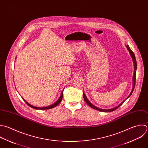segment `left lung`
<instances>
[{"mask_svg": "<svg viewBox=\"0 0 148 148\" xmlns=\"http://www.w3.org/2000/svg\"><path fill=\"white\" fill-rule=\"evenodd\" d=\"M126 48H127L132 58V59H133V63H134V75H133V89H132V90L130 93V94L129 95V96L123 101H122L120 104H119L118 106L115 107V108H111V109H108V110H105V109H101V108H98L97 107H96L95 106H94L93 104H92L88 99V98L86 97L85 94L84 93H83V96H84V99L85 100V101L86 102V103L91 108L95 109V110H96L97 111H101V112H112L114 111H115V110H116L117 108H118L121 105H122L123 104V103L126 100H127L129 97H130V96L132 95V94L133 93V90L134 89V87H135V85H136V70H137V62H136V57H135V55L134 53H133V52L131 50V49L130 48L129 46V45H126Z\"/></svg>", "mask_w": 148, "mask_h": 148, "instance_id": "left-lung-1", "label": "left lung"}]
</instances>
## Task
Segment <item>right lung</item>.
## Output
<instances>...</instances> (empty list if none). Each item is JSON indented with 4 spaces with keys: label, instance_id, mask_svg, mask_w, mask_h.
Returning a JSON list of instances; mask_svg holds the SVG:
<instances>
[{
    "label": "right lung",
    "instance_id": "1",
    "mask_svg": "<svg viewBox=\"0 0 148 148\" xmlns=\"http://www.w3.org/2000/svg\"><path fill=\"white\" fill-rule=\"evenodd\" d=\"M63 91L62 92L59 98L58 99V100H57L55 103H54L53 104H52V105H51V106H47V107H34V106H32L31 104H29V103H28L27 102H26V101L25 100L23 99V100L25 101V102L26 103L27 105H28L29 107H30L31 108H33V109H35V110H49V109H51V108H54V107H56V106L61 102V101H62V98H63Z\"/></svg>",
    "mask_w": 148,
    "mask_h": 148
}]
</instances>
